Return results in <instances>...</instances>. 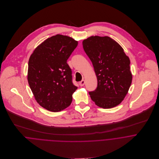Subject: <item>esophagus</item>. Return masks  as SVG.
<instances>
[{
	"instance_id": "esophagus-1",
	"label": "esophagus",
	"mask_w": 159,
	"mask_h": 159,
	"mask_svg": "<svg viewBox=\"0 0 159 159\" xmlns=\"http://www.w3.org/2000/svg\"><path fill=\"white\" fill-rule=\"evenodd\" d=\"M84 84H85V81H84V80H81V81L80 82V83H79V84H80V86H83L84 85Z\"/></svg>"
}]
</instances>
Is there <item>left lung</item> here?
<instances>
[{
    "label": "left lung",
    "mask_w": 159,
    "mask_h": 159,
    "mask_svg": "<svg viewBox=\"0 0 159 159\" xmlns=\"http://www.w3.org/2000/svg\"><path fill=\"white\" fill-rule=\"evenodd\" d=\"M83 46L97 78V89L89 92L92 100L105 109L117 106L132 84L129 57L121 46L107 36H91L83 41Z\"/></svg>",
    "instance_id": "left-lung-1"
}]
</instances>
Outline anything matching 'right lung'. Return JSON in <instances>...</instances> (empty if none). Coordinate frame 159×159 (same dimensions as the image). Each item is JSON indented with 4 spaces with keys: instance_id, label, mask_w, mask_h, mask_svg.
Here are the masks:
<instances>
[{
    "instance_id": "obj_1",
    "label": "right lung",
    "mask_w": 159,
    "mask_h": 159,
    "mask_svg": "<svg viewBox=\"0 0 159 159\" xmlns=\"http://www.w3.org/2000/svg\"><path fill=\"white\" fill-rule=\"evenodd\" d=\"M78 43L71 37L57 34L38 46L30 56L28 83L37 103L48 111H61L72 102L78 88L72 83L67 61Z\"/></svg>"
}]
</instances>
